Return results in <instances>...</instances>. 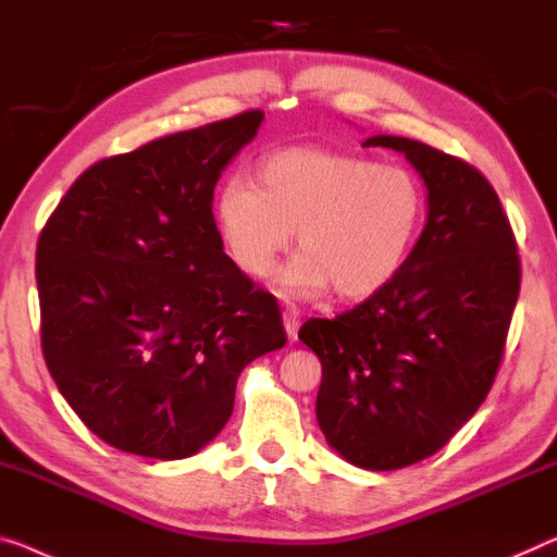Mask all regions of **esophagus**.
<instances>
[{
	"label": "esophagus",
	"mask_w": 557,
	"mask_h": 557,
	"mask_svg": "<svg viewBox=\"0 0 557 557\" xmlns=\"http://www.w3.org/2000/svg\"><path fill=\"white\" fill-rule=\"evenodd\" d=\"M282 322H285L287 337L297 339V330H300V310H295V307H285V310H282Z\"/></svg>",
	"instance_id": "1"
}]
</instances>
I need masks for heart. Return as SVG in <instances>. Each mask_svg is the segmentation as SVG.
<instances>
[{"instance_id":"obj_1","label":"heart","mask_w":557,"mask_h":557,"mask_svg":"<svg viewBox=\"0 0 557 557\" xmlns=\"http://www.w3.org/2000/svg\"><path fill=\"white\" fill-rule=\"evenodd\" d=\"M214 214L222 245L247 277H268L297 230L300 252L282 272L285 295L335 287L358 300L405 268L425 225L428 195L410 170L325 147H287L225 177Z\"/></svg>"}]
</instances>
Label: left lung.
<instances>
[{
  "label": "left lung",
  "mask_w": 557,
  "mask_h": 557,
  "mask_svg": "<svg viewBox=\"0 0 557 557\" xmlns=\"http://www.w3.org/2000/svg\"><path fill=\"white\" fill-rule=\"evenodd\" d=\"M362 147L403 152L428 187V222L405 268L300 339L322 362L318 422L330 447L364 470L435 455L495 383L520 293L510 220L472 164L408 137Z\"/></svg>",
  "instance_id": "obj_1"
}]
</instances>
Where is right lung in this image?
<instances>
[{
  "label": "right lung",
  "mask_w": 557,
  "mask_h": 557,
  "mask_svg": "<svg viewBox=\"0 0 557 557\" xmlns=\"http://www.w3.org/2000/svg\"><path fill=\"white\" fill-rule=\"evenodd\" d=\"M250 110L85 170L37 243L41 352L117 450L189 458L225 428L237 377L287 343L280 305L222 250L214 185L260 129Z\"/></svg>",
  "instance_id": "1"
}]
</instances>
